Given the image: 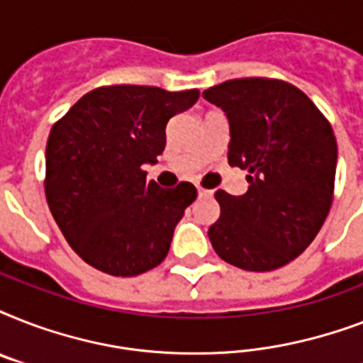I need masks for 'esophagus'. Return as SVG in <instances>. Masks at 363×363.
Listing matches in <instances>:
<instances>
[{"mask_svg":"<svg viewBox=\"0 0 363 363\" xmlns=\"http://www.w3.org/2000/svg\"><path fill=\"white\" fill-rule=\"evenodd\" d=\"M199 198H211L213 196V190H205V188H198Z\"/></svg>","mask_w":363,"mask_h":363,"instance_id":"obj_1","label":"esophagus"}]
</instances>
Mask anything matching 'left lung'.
<instances>
[{
    "label": "left lung",
    "instance_id": "8db88e82",
    "mask_svg": "<svg viewBox=\"0 0 363 363\" xmlns=\"http://www.w3.org/2000/svg\"><path fill=\"white\" fill-rule=\"evenodd\" d=\"M230 122L228 164L247 169L248 190L215 194L213 248L245 271L279 269L320 232L332 207L337 141L299 88L277 79H233L205 90Z\"/></svg>",
    "mask_w": 363,
    "mask_h": 363
}]
</instances>
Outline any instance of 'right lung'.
<instances>
[{
	"mask_svg": "<svg viewBox=\"0 0 363 363\" xmlns=\"http://www.w3.org/2000/svg\"><path fill=\"white\" fill-rule=\"evenodd\" d=\"M198 98L199 90L101 86L52 125L45 194L64 238L86 264L135 277L164 262L198 190L190 182L164 190L147 182L141 167L158 162L169 118Z\"/></svg>",
	"mask_w": 363,
	"mask_h": 363,
	"instance_id": "right-lung-1",
	"label": "right lung"
}]
</instances>
